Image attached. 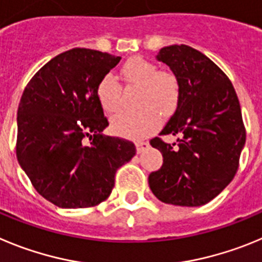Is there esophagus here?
<instances>
[{
    "mask_svg": "<svg viewBox=\"0 0 262 262\" xmlns=\"http://www.w3.org/2000/svg\"><path fill=\"white\" fill-rule=\"evenodd\" d=\"M136 147H137V152H138V154H142L143 151H146V150L148 148V142L140 141V142L136 143Z\"/></svg>",
    "mask_w": 262,
    "mask_h": 262,
    "instance_id": "esophagus-1",
    "label": "esophagus"
}]
</instances>
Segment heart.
<instances>
[{
    "label": "heart",
    "mask_w": 262,
    "mask_h": 262,
    "mask_svg": "<svg viewBox=\"0 0 262 262\" xmlns=\"http://www.w3.org/2000/svg\"><path fill=\"white\" fill-rule=\"evenodd\" d=\"M121 75L128 83L142 87L140 108L137 114L121 112L111 121L115 134L126 138H142L151 134L159 125V113L168 116L175 110L180 96V87L175 75L160 72L151 61L143 57L129 58L121 68ZM121 87L112 74H105L96 86V98L107 114L120 108Z\"/></svg>",
    "instance_id": "1"
}]
</instances>
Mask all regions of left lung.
I'll return each instance as SVG.
<instances>
[{"instance_id":"1","label":"left lung","mask_w":262,"mask_h":262,"mask_svg":"<svg viewBox=\"0 0 262 262\" xmlns=\"http://www.w3.org/2000/svg\"><path fill=\"white\" fill-rule=\"evenodd\" d=\"M157 60L179 81L180 96L159 136H178V143L155 137L152 147L163 164L148 175L158 200L178 206H201L234 179L246 143L242 110L227 75L209 57L188 46L164 47Z\"/></svg>"}]
</instances>
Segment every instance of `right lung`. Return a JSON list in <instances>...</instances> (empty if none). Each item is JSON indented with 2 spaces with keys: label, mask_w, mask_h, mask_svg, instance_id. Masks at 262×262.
<instances>
[{
  "label": "right lung",
  "mask_w": 262,
  "mask_h": 262,
  "mask_svg": "<svg viewBox=\"0 0 262 262\" xmlns=\"http://www.w3.org/2000/svg\"><path fill=\"white\" fill-rule=\"evenodd\" d=\"M120 60L73 48L48 61L23 91L16 158L39 194L56 206L103 202L114 189L117 168L136 155L133 142L103 134L108 120L96 98L98 82Z\"/></svg>",
  "instance_id": "right-lung-1"
}]
</instances>
